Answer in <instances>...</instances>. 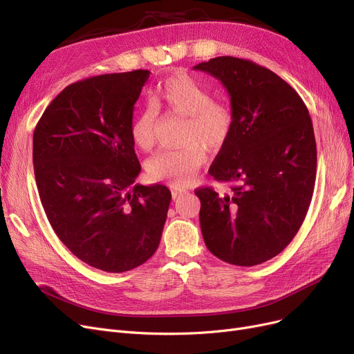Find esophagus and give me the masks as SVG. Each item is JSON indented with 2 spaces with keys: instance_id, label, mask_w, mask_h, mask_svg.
<instances>
[{
  "instance_id": "obj_1",
  "label": "esophagus",
  "mask_w": 354,
  "mask_h": 354,
  "mask_svg": "<svg viewBox=\"0 0 354 354\" xmlns=\"http://www.w3.org/2000/svg\"><path fill=\"white\" fill-rule=\"evenodd\" d=\"M170 189H172V194H174L175 198L179 197V195H184V194L188 192L185 188H180V187H176V185H172V187H170Z\"/></svg>"
}]
</instances>
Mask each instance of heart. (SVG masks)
Instances as JSON below:
<instances>
[{
    "label": "heart",
    "mask_w": 354,
    "mask_h": 354,
    "mask_svg": "<svg viewBox=\"0 0 354 354\" xmlns=\"http://www.w3.org/2000/svg\"><path fill=\"white\" fill-rule=\"evenodd\" d=\"M187 116L179 149L162 150L147 162V172L153 179L169 180L170 184L185 185L198 174L207 162V146L218 150L226 144L233 127V115L226 103L213 100L203 83L195 78L178 74L163 82L151 99L131 124V138L134 144L149 151L157 138V111Z\"/></svg>",
    "instance_id": "1"
}]
</instances>
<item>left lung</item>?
Masks as SVG:
<instances>
[{
	"label": "left lung",
	"mask_w": 354,
	"mask_h": 354,
	"mask_svg": "<svg viewBox=\"0 0 354 354\" xmlns=\"http://www.w3.org/2000/svg\"><path fill=\"white\" fill-rule=\"evenodd\" d=\"M230 96L232 133L208 170L230 192L195 191L204 242L225 263L252 267L279 255L302 226L317 178L306 104L276 73L242 58L195 65Z\"/></svg>",
	"instance_id": "1"
}]
</instances>
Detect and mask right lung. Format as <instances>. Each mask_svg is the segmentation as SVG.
Instances as JSON below:
<instances>
[{
  "label": "right lung",
  "instance_id": "obj_1",
  "mask_svg": "<svg viewBox=\"0 0 354 354\" xmlns=\"http://www.w3.org/2000/svg\"><path fill=\"white\" fill-rule=\"evenodd\" d=\"M149 77L136 70L73 83L33 133L36 185L52 229L106 272L133 270L156 252L172 198L165 185H134L141 166L131 124Z\"/></svg>",
  "mask_w": 354,
  "mask_h": 354
}]
</instances>
